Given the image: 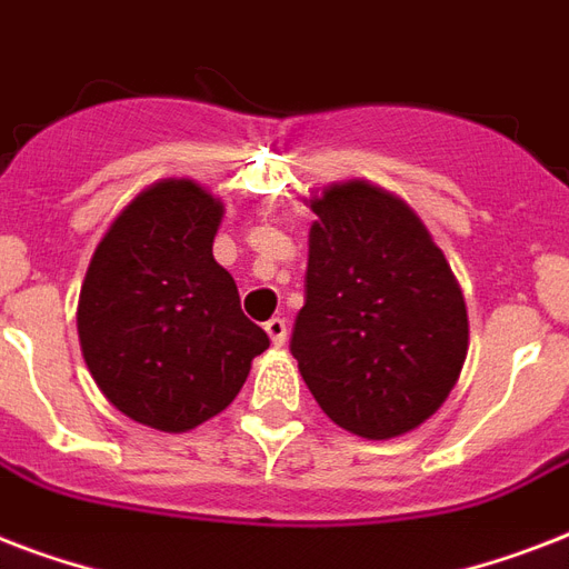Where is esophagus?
Segmentation results:
<instances>
[{
  "label": "esophagus",
  "instance_id": "34e87169",
  "mask_svg": "<svg viewBox=\"0 0 569 569\" xmlns=\"http://www.w3.org/2000/svg\"><path fill=\"white\" fill-rule=\"evenodd\" d=\"M266 333L271 337V342H274V346H283V342H286V319H280V316L268 319L266 321Z\"/></svg>",
  "mask_w": 569,
  "mask_h": 569
}]
</instances>
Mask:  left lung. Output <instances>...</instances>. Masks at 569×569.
Instances as JSON below:
<instances>
[{
	"instance_id": "obj_1",
	"label": "left lung",
	"mask_w": 569,
	"mask_h": 569,
	"mask_svg": "<svg viewBox=\"0 0 569 569\" xmlns=\"http://www.w3.org/2000/svg\"><path fill=\"white\" fill-rule=\"evenodd\" d=\"M307 301L292 355L325 413L366 440L413 431L458 383L467 303L442 250L396 194L363 180L312 197Z\"/></svg>"
}]
</instances>
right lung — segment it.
<instances>
[{
	"instance_id": "add662e5",
	"label": "right lung",
	"mask_w": 569,
	"mask_h": 569,
	"mask_svg": "<svg viewBox=\"0 0 569 569\" xmlns=\"http://www.w3.org/2000/svg\"><path fill=\"white\" fill-rule=\"evenodd\" d=\"M221 218V200L197 182H153L114 218L84 274V363L120 413L159 431L221 413L268 348L212 257Z\"/></svg>"
}]
</instances>
